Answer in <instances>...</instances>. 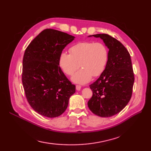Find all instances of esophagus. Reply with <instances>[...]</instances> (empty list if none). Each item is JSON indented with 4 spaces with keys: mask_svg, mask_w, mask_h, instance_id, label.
I'll use <instances>...</instances> for the list:
<instances>
[{
    "mask_svg": "<svg viewBox=\"0 0 151 151\" xmlns=\"http://www.w3.org/2000/svg\"><path fill=\"white\" fill-rule=\"evenodd\" d=\"M81 88V86L80 85H76V90H80Z\"/></svg>",
    "mask_w": 151,
    "mask_h": 151,
    "instance_id": "1",
    "label": "esophagus"
}]
</instances>
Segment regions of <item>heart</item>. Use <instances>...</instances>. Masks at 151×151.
Segmentation results:
<instances>
[{"label":"heart","mask_w":151,"mask_h":151,"mask_svg":"<svg viewBox=\"0 0 151 151\" xmlns=\"http://www.w3.org/2000/svg\"><path fill=\"white\" fill-rule=\"evenodd\" d=\"M70 54L62 52L59 65L66 74L72 75L79 67L82 69L73 76L72 80L84 84L91 77H98L104 71L109 57L108 50L103 43L83 42L70 48ZM80 65H79V64Z\"/></svg>","instance_id":"b5f03b06"}]
</instances>
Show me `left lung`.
<instances>
[{"instance_id": "8db88e82", "label": "left lung", "mask_w": 151, "mask_h": 151, "mask_svg": "<svg viewBox=\"0 0 151 151\" xmlns=\"http://www.w3.org/2000/svg\"><path fill=\"white\" fill-rule=\"evenodd\" d=\"M93 36L103 40L109 57L103 73L90 85L93 95L88 106L95 115L109 117L122 111L131 98L134 76L131 56L122 43L110 35Z\"/></svg>"}]
</instances>
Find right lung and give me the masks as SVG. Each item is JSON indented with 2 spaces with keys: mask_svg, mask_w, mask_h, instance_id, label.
I'll return each instance as SVG.
<instances>
[{
  "mask_svg": "<svg viewBox=\"0 0 151 151\" xmlns=\"http://www.w3.org/2000/svg\"><path fill=\"white\" fill-rule=\"evenodd\" d=\"M73 39L66 32L46 29L25 50L22 81L25 97L31 108L42 116H60L76 92V86L59 65L62 51Z\"/></svg>",
  "mask_w": 151,
  "mask_h": 151,
  "instance_id": "obj_1",
  "label": "right lung"
}]
</instances>
